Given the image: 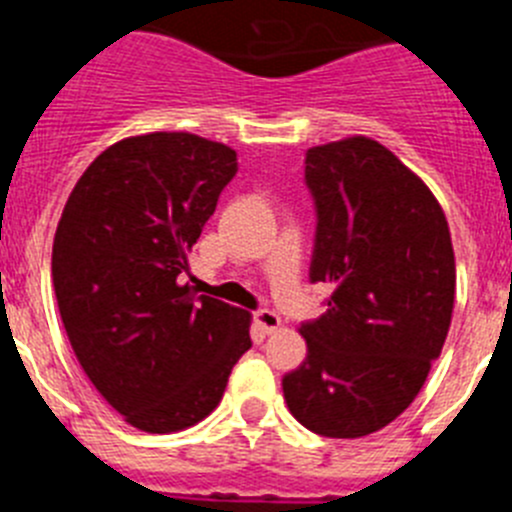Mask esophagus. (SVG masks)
<instances>
[{"label":"esophagus","mask_w":512,"mask_h":512,"mask_svg":"<svg viewBox=\"0 0 512 512\" xmlns=\"http://www.w3.org/2000/svg\"><path fill=\"white\" fill-rule=\"evenodd\" d=\"M255 324L260 326L262 334H275L280 329V316L270 308H262V311L255 313Z\"/></svg>","instance_id":"34e87169"}]
</instances>
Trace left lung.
Wrapping results in <instances>:
<instances>
[{
	"mask_svg": "<svg viewBox=\"0 0 512 512\" xmlns=\"http://www.w3.org/2000/svg\"><path fill=\"white\" fill-rule=\"evenodd\" d=\"M311 283L326 313L301 326L308 357L283 377L288 411L313 434L359 439L413 403L441 354L457 265L446 216L388 147L354 135L311 147Z\"/></svg>",
	"mask_w": 512,
	"mask_h": 512,
	"instance_id": "1",
	"label": "left lung"
}]
</instances>
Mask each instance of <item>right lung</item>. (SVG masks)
Returning <instances> with one entry per match:
<instances>
[{
    "instance_id": "obj_1",
    "label": "right lung",
    "mask_w": 512,
    "mask_h": 512,
    "mask_svg": "<svg viewBox=\"0 0 512 512\" xmlns=\"http://www.w3.org/2000/svg\"><path fill=\"white\" fill-rule=\"evenodd\" d=\"M234 173L222 142L124 137L84 170L55 229L53 288L73 354L147 434L204 421L252 347L250 313L178 283Z\"/></svg>"
}]
</instances>
